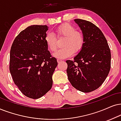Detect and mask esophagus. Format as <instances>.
I'll return each instance as SVG.
<instances>
[{"label":"esophagus","instance_id":"esophagus-1","mask_svg":"<svg viewBox=\"0 0 121 121\" xmlns=\"http://www.w3.org/2000/svg\"><path fill=\"white\" fill-rule=\"evenodd\" d=\"M57 61L58 63H60V62H62V60H60V59H57Z\"/></svg>","mask_w":121,"mask_h":121}]
</instances>
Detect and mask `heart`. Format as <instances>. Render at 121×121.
<instances>
[{
    "instance_id": "1",
    "label": "heart",
    "mask_w": 121,
    "mask_h": 121,
    "mask_svg": "<svg viewBox=\"0 0 121 121\" xmlns=\"http://www.w3.org/2000/svg\"><path fill=\"white\" fill-rule=\"evenodd\" d=\"M56 32L57 37H65L62 43L63 48L58 50L53 53V56L56 59H66L73 55L74 52H78L82 49L84 42L83 35L80 32L76 31L75 28L71 24H62L57 28ZM45 41L50 51H55L57 41L53 33H47L45 36Z\"/></svg>"
}]
</instances>
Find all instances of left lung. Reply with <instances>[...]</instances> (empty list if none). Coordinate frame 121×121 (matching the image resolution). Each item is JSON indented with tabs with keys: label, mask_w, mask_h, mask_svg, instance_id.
<instances>
[{
	"label": "left lung",
	"mask_w": 121,
	"mask_h": 121,
	"mask_svg": "<svg viewBox=\"0 0 121 121\" xmlns=\"http://www.w3.org/2000/svg\"><path fill=\"white\" fill-rule=\"evenodd\" d=\"M84 36L82 49L74 58L67 60L66 72L71 84L78 91L89 93L104 82L111 69V54L103 33L91 22L76 19Z\"/></svg>",
	"instance_id": "8db88e82"
}]
</instances>
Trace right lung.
I'll list each match as a JSON object with an SVG mask.
<instances>
[{
	"mask_svg": "<svg viewBox=\"0 0 121 121\" xmlns=\"http://www.w3.org/2000/svg\"><path fill=\"white\" fill-rule=\"evenodd\" d=\"M46 25L27 27L16 37L10 52L9 70L19 89L26 97L39 99L52 85V75L57 65L51 57L45 37Z\"/></svg>",
	"mask_w": 121,
	"mask_h": 121,
	"instance_id": "add662e5",
	"label": "right lung"
}]
</instances>
